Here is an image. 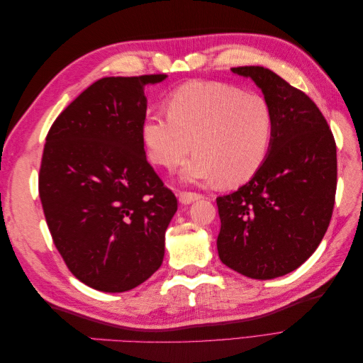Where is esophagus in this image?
<instances>
[{"label":"esophagus","instance_id":"34e87169","mask_svg":"<svg viewBox=\"0 0 363 363\" xmlns=\"http://www.w3.org/2000/svg\"><path fill=\"white\" fill-rule=\"evenodd\" d=\"M200 199H203V195L196 194V192H180L179 194V201L182 204H191V203L200 200Z\"/></svg>","mask_w":363,"mask_h":363}]
</instances>
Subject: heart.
Wrapping results in <instances>:
<instances>
[{"label":"heart","instance_id":"1","mask_svg":"<svg viewBox=\"0 0 363 363\" xmlns=\"http://www.w3.org/2000/svg\"><path fill=\"white\" fill-rule=\"evenodd\" d=\"M274 113L257 94L227 83L192 82L168 100V115L152 113L140 135L152 163L174 169L189 156L188 183L235 186L248 182L265 162L274 136Z\"/></svg>","mask_w":363,"mask_h":363}]
</instances>
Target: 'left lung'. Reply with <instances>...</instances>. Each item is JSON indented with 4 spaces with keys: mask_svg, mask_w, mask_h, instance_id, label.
I'll list each match as a JSON object with an SVG mask.
<instances>
[{
    "mask_svg": "<svg viewBox=\"0 0 363 363\" xmlns=\"http://www.w3.org/2000/svg\"><path fill=\"white\" fill-rule=\"evenodd\" d=\"M262 89L274 113V136L260 169L218 196V255L250 279L269 280L309 259L330 224L336 194V144L320 108L263 67L232 68Z\"/></svg>",
    "mask_w": 363,
    "mask_h": 363,
    "instance_id": "8db88e82",
    "label": "left lung"
}]
</instances>
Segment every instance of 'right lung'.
<instances>
[{"mask_svg": "<svg viewBox=\"0 0 363 363\" xmlns=\"http://www.w3.org/2000/svg\"><path fill=\"white\" fill-rule=\"evenodd\" d=\"M164 74L104 77L54 121L39 196L54 245L74 276L125 292L155 274L177 199L147 162L145 87Z\"/></svg>", "mask_w": 363, "mask_h": 363, "instance_id": "obj_1", "label": "right lung"}]
</instances>
